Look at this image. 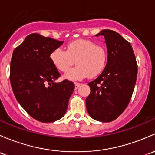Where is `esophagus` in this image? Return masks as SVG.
Masks as SVG:
<instances>
[{"label": "esophagus", "mask_w": 155, "mask_h": 155, "mask_svg": "<svg viewBox=\"0 0 155 155\" xmlns=\"http://www.w3.org/2000/svg\"><path fill=\"white\" fill-rule=\"evenodd\" d=\"M74 85H75V87H74V89H78V87L81 86V84H80V83L76 82V83H74Z\"/></svg>", "instance_id": "obj_1"}]
</instances>
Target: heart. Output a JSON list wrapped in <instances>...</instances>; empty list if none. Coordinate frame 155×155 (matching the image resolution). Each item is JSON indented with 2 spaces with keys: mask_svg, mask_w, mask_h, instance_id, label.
<instances>
[{
  "mask_svg": "<svg viewBox=\"0 0 155 155\" xmlns=\"http://www.w3.org/2000/svg\"><path fill=\"white\" fill-rule=\"evenodd\" d=\"M50 60L57 70L66 72L64 75L70 81H78L87 78L95 77L101 74L107 61V52L101 45L89 39H77L68 43L66 50L56 48L50 54Z\"/></svg>",
  "mask_w": 155,
  "mask_h": 155,
  "instance_id": "1",
  "label": "heart"
}]
</instances>
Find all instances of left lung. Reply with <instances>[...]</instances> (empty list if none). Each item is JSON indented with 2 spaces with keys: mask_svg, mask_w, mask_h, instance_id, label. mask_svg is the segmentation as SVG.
I'll use <instances>...</instances> for the list:
<instances>
[{
  "mask_svg": "<svg viewBox=\"0 0 155 155\" xmlns=\"http://www.w3.org/2000/svg\"><path fill=\"white\" fill-rule=\"evenodd\" d=\"M104 36L107 62L96 79L89 83L90 93L86 99L89 116L102 122L119 117L128 105L137 76L136 57L130 42L111 30H103L96 36Z\"/></svg>",
  "mask_w": 155,
  "mask_h": 155,
  "instance_id": "left-lung-1",
  "label": "left lung"
}]
</instances>
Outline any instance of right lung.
<instances>
[{
  "label": "right lung",
  "mask_w": 155,
  "mask_h": 155,
  "mask_svg": "<svg viewBox=\"0 0 155 155\" xmlns=\"http://www.w3.org/2000/svg\"><path fill=\"white\" fill-rule=\"evenodd\" d=\"M63 43L32 33L15 48L11 60L9 78L17 101L31 117L45 123L64 116L74 89L68 80L54 82L60 74L50 54Z\"/></svg>",
  "instance_id": "1"
}]
</instances>
